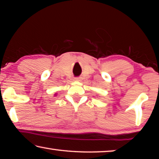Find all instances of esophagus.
<instances>
[{
  "instance_id": "1",
  "label": "esophagus",
  "mask_w": 159,
  "mask_h": 159,
  "mask_svg": "<svg viewBox=\"0 0 159 159\" xmlns=\"http://www.w3.org/2000/svg\"><path fill=\"white\" fill-rule=\"evenodd\" d=\"M75 80H77V81H79V80H80V79L79 77H77V78H76V79H75Z\"/></svg>"
}]
</instances>
